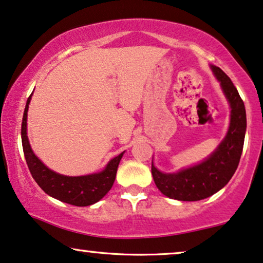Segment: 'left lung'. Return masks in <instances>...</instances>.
Returning a JSON list of instances; mask_svg holds the SVG:
<instances>
[{
    "mask_svg": "<svg viewBox=\"0 0 263 263\" xmlns=\"http://www.w3.org/2000/svg\"><path fill=\"white\" fill-rule=\"evenodd\" d=\"M231 105V123L226 138L206 161L176 174H164L152 164L158 190L169 198L196 202L213 196L224 187L236 173L243 152L247 114L244 102L231 78L220 67L211 66Z\"/></svg>",
    "mask_w": 263,
    "mask_h": 263,
    "instance_id": "left-lung-1",
    "label": "left lung"
}]
</instances>
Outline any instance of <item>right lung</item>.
<instances>
[{
  "mask_svg": "<svg viewBox=\"0 0 263 263\" xmlns=\"http://www.w3.org/2000/svg\"><path fill=\"white\" fill-rule=\"evenodd\" d=\"M30 100H31V95L27 99L25 110H24L22 142L26 164L29 166L33 180L50 197L64 203L71 204V205L87 206L99 202L114 185L118 164L124 152L111 159L106 168L99 174H91V175L86 176H65L57 174L47 168L33 155L32 149L30 147L29 139L26 135V117Z\"/></svg>",
  "mask_w": 263,
  "mask_h": 263,
  "instance_id": "1",
  "label": "right lung"
}]
</instances>
